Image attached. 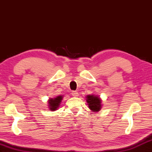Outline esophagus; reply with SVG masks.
I'll return each mask as SVG.
<instances>
[{"instance_id":"obj_1","label":"esophagus","mask_w":152,"mask_h":152,"mask_svg":"<svg viewBox=\"0 0 152 152\" xmlns=\"http://www.w3.org/2000/svg\"><path fill=\"white\" fill-rule=\"evenodd\" d=\"M72 95L73 96H78V93H77V91H72Z\"/></svg>"}]
</instances>
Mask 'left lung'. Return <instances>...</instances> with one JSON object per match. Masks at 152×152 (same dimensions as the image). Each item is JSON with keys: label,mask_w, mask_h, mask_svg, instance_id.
Instances as JSON below:
<instances>
[{"label": "left lung", "mask_w": 152, "mask_h": 152, "mask_svg": "<svg viewBox=\"0 0 152 152\" xmlns=\"http://www.w3.org/2000/svg\"><path fill=\"white\" fill-rule=\"evenodd\" d=\"M86 101L91 110L94 112L99 111L100 110L102 107V100L98 96H95L93 94L87 95L86 96Z\"/></svg>", "instance_id": "obj_1"}]
</instances>
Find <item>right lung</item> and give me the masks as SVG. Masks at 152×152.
Here are the masks:
<instances>
[{
  "mask_svg": "<svg viewBox=\"0 0 152 152\" xmlns=\"http://www.w3.org/2000/svg\"><path fill=\"white\" fill-rule=\"evenodd\" d=\"M62 99H63V96L61 95H60V96H58L54 98H51V99L49 100L48 105H49V107H50L49 108L50 109V110L51 111L56 110V109L59 107Z\"/></svg>",
  "mask_w": 152,
  "mask_h": 152,
  "instance_id": "obj_1",
  "label": "right lung"
}]
</instances>
